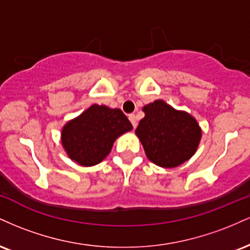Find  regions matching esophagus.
Listing matches in <instances>:
<instances>
[{
  "label": "esophagus",
  "instance_id": "esophagus-1",
  "mask_svg": "<svg viewBox=\"0 0 250 250\" xmlns=\"http://www.w3.org/2000/svg\"><path fill=\"white\" fill-rule=\"evenodd\" d=\"M128 117H129V120H130V122H131V125H133V127L136 128V125H137V123H136V116H135L134 114H130V115H129Z\"/></svg>",
  "mask_w": 250,
  "mask_h": 250
}]
</instances>
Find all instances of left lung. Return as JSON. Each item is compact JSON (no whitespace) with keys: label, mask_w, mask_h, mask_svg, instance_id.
<instances>
[{"label":"left lung","mask_w":250,"mask_h":250,"mask_svg":"<svg viewBox=\"0 0 250 250\" xmlns=\"http://www.w3.org/2000/svg\"><path fill=\"white\" fill-rule=\"evenodd\" d=\"M142 110L145 117L135 133L151 162L163 168H174L193 156L202 135L193 116L176 110L162 100L149 103Z\"/></svg>","instance_id":"8db88e82"}]
</instances>
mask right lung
Returning a JSON list of instances; mask_svg holds the SVG:
<instances>
[{
  "label": "right lung",
  "instance_id": "add662e5",
  "mask_svg": "<svg viewBox=\"0 0 250 250\" xmlns=\"http://www.w3.org/2000/svg\"><path fill=\"white\" fill-rule=\"evenodd\" d=\"M133 125L121 109L93 104L76 119L65 123L61 141L68 156L83 167L102 162L114 142Z\"/></svg>",
  "mask_w": 250,
  "mask_h": 250
}]
</instances>
